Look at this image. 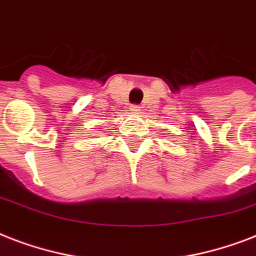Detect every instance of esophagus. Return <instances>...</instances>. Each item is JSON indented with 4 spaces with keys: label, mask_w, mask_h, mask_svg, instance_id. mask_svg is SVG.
<instances>
[{
    "label": "esophagus",
    "mask_w": 256,
    "mask_h": 256,
    "mask_svg": "<svg viewBox=\"0 0 256 256\" xmlns=\"http://www.w3.org/2000/svg\"><path fill=\"white\" fill-rule=\"evenodd\" d=\"M128 112H132V114H136V112H140V106H136V104H132L130 108H128Z\"/></svg>",
    "instance_id": "34e87169"
}]
</instances>
